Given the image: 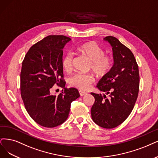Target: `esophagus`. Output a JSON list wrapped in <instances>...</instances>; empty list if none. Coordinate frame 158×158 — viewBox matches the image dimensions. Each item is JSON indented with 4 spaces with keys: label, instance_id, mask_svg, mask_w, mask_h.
<instances>
[{
    "label": "esophagus",
    "instance_id": "34e87169",
    "mask_svg": "<svg viewBox=\"0 0 158 158\" xmlns=\"http://www.w3.org/2000/svg\"><path fill=\"white\" fill-rule=\"evenodd\" d=\"M79 94H80L81 96H83L86 94V92H84L83 90H79Z\"/></svg>",
    "mask_w": 158,
    "mask_h": 158
}]
</instances>
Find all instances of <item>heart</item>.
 <instances>
[{"label":"heart","mask_w":158,"mask_h":158,"mask_svg":"<svg viewBox=\"0 0 158 158\" xmlns=\"http://www.w3.org/2000/svg\"><path fill=\"white\" fill-rule=\"evenodd\" d=\"M77 51L84 55L90 62V67L97 75H106L112 68L111 58L105 55L104 50L94 42L86 43L78 47ZM73 54L67 52L62 58V67L65 71H70L72 68ZM94 77L91 74L78 73L71 79V84L79 89L86 90L90 89L94 82Z\"/></svg>","instance_id":"1"}]
</instances>
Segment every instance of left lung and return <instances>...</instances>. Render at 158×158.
<instances>
[{
    "label": "left lung",
    "instance_id": "obj_1",
    "mask_svg": "<svg viewBox=\"0 0 158 158\" xmlns=\"http://www.w3.org/2000/svg\"><path fill=\"white\" fill-rule=\"evenodd\" d=\"M113 49V65L99 81L96 87L103 94L91 93L95 102L91 108L92 118L99 126L111 129L121 124L130 114L139 93V73L132 52L113 36H107Z\"/></svg>",
    "mask_w": 158,
    "mask_h": 158
}]
</instances>
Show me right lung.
Wrapping results in <instances>:
<instances>
[{"label": "right lung", "instance_id": "add662e5", "mask_svg": "<svg viewBox=\"0 0 158 158\" xmlns=\"http://www.w3.org/2000/svg\"><path fill=\"white\" fill-rule=\"evenodd\" d=\"M71 40L62 35L47 36L31 47L22 63V100L31 117L45 127L64 123L68 117L71 103L80 96L77 89L64 88L62 50ZM55 84L63 89L58 95L51 94Z\"/></svg>", "mask_w": 158, "mask_h": 158}]
</instances>
